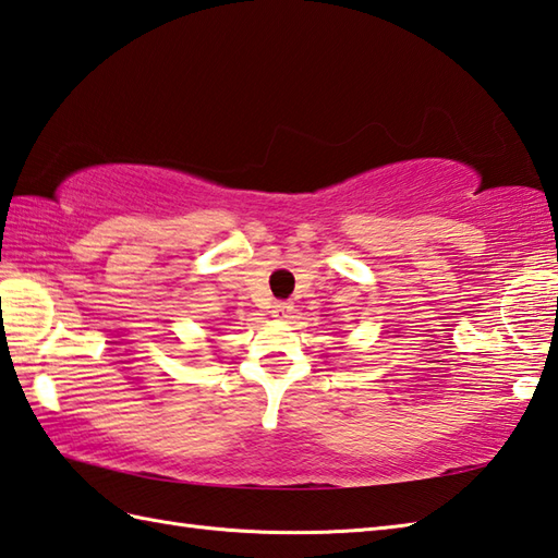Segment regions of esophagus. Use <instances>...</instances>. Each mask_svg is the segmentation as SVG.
Masks as SVG:
<instances>
[{
  "instance_id": "obj_1",
  "label": "esophagus",
  "mask_w": 558,
  "mask_h": 558,
  "mask_svg": "<svg viewBox=\"0 0 558 558\" xmlns=\"http://www.w3.org/2000/svg\"><path fill=\"white\" fill-rule=\"evenodd\" d=\"M270 314L276 316L278 322H286V318H290V314H292V306L288 302H278V304H272Z\"/></svg>"
}]
</instances>
